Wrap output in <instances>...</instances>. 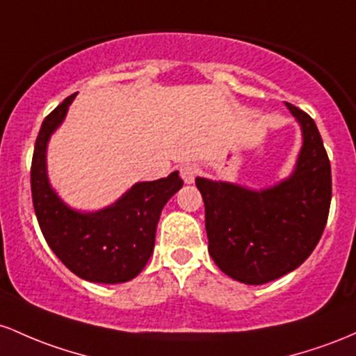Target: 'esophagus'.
<instances>
[{
  "instance_id": "esophagus-1",
  "label": "esophagus",
  "mask_w": 356,
  "mask_h": 356,
  "mask_svg": "<svg viewBox=\"0 0 356 356\" xmlns=\"http://www.w3.org/2000/svg\"><path fill=\"white\" fill-rule=\"evenodd\" d=\"M179 175H181L183 181H185L186 185H190V183H193L195 178H197L198 170L193 165H183L179 168Z\"/></svg>"
}]
</instances>
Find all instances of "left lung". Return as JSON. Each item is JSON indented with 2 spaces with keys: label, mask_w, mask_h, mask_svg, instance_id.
I'll return each mask as SVG.
<instances>
[{
  "label": "left lung",
  "mask_w": 356,
  "mask_h": 356,
  "mask_svg": "<svg viewBox=\"0 0 356 356\" xmlns=\"http://www.w3.org/2000/svg\"><path fill=\"white\" fill-rule=\"evenodd\" d=\"M286 107L301 126L302 146L289 177L252 190L197 178L205 203L209 254L243 284H266L298 269L318 245L331 203V166L313 119Z\"/></svg>",
  "instance_id": "left-lung-1"
}]
</instances>
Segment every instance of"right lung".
I'll return each instance as SVG.
<instances>
[{"label":"right lung","instance_id":"1","mask_svg":"<svg viewBox=\"0 0 356 356\" xmlns=\"http://www.w3.org/2000/svg\"><path fill=\"white\" fill-rule=\"evenodd\" d=\"M75 94L42 122L31 161V198L43 237L65 267L81 279L119 284L145 269L154 249L163 207L183 186L178 171L156 181H139L113 205L74 210L51 188L47 173L50 136L65 119Z\"/></svg>","mask_w":356,"mask_h":356}]
</instances>
